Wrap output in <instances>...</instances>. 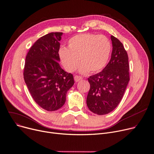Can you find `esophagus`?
<instances>
[{
    "label": "esophagus",
    "instance_id": "1",
    "mask_svg": "<svg viewBox=\"0 0 154 154\" xmlns=\"http://www.w3.org/2000/svg\"><path fill=\"white\" fill-rule=\"evenodd\" d=\"M82 79V77L81 76H79V75H75L74 76V80H75L76 82H77L80 81Z\"/></svg>",
    "mask_w": 154,
    "mask_h": 154
}]
</instances>
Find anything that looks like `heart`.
<instances>
[{"label":"heart","instance_id":"obj_1","mask_svg":"<svg viewBox=\"0 0 154 154\" xmlns=\"http://www.w3.org/2000/svg\"><path fill=\"white\" fill-rule=\"evenodd\" d=\"M111 51L107 37L94 33L75 35L68 42V48H61L59 51L60 62L65 69L72 72L82 64V73H97L106 65Z\"/></svg>","mask_w":154,"mask_h":154}]
</instances>
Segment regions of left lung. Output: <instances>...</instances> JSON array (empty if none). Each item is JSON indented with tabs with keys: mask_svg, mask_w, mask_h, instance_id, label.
Returning <instances> with one entry per match:
<instances>
[{
	"mask_svg": "<svg viewBox=\"0 0 154 154\" xmlns=\"http://www.w3.org/2000/svg\"><path fill=\"white\" fill-rule=\"evenodd\" d=\"M111 59L100 72L88 79L90 88L87 97L89 109L98 115L113 111L120 103L129 81L128 56L123 45L111 36Z\"/></svg>",
	"mask_w": 154,
	"mask_h": 154,
	"instance_id": "obj_1",
	"label": "left lung"
}]
</instances>
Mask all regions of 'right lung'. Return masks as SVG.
<instances>
[{
	"label": "right lung",
	"instance_id": "right-lung-1",
	"mask_svg": "<svg viewBox=\"0 0 154 154\" xmlns=\"http://www.w3.org/2000/svg\"><path fill=\"white\" fill-rule=\"evenodd\" d=\"M61 32L50 33L38 39L25 59L23 77L36 103L53 111L66 102L67 91L74 84L73 75L60 67L59 50Z\"/></svg>",
	"mask_w": 154,
	"mask_h": 154
}]
</instances>
